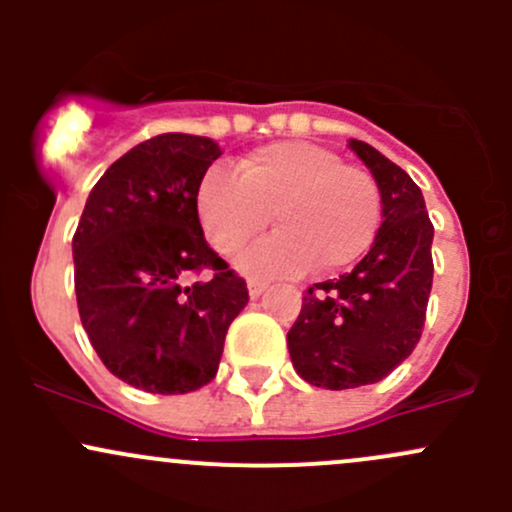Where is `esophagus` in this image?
I'll list each match as a JSON object with an SVG mask.
<instances>
[{
  "mask_svg": "<svg viewBox=\"0 0 512 512\" xmlns=\"http://www.w3.org/2000/svg\"><path fill=\"white\" fill-rule=\"evenodd\" d=\"M265 289H267V282L265 280H247V292H250L252 299L260 297V294L265 292Z\"/></svg>",
  "mask_w": 512,
  "mask_h": 512,
  "instance_id": "obj_1",
  "label": "esophagus"
}]
</instances>
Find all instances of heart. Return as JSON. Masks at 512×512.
I'll return each instance as SVG.
<instances>
[{
  "label": "heart",
  "instance_id": "heart-1",
  "mask_svg": "<svg viewBox=\"0 0 512 512\" xmlns=\"http://www.w3.org/2000/svg\"><path fill=\"white\" fill-rule=\"evenodd\" d=\"M195 213L210 245L235 255L255 240L270 215L280 227L240 257L250 275L339 272L359 260L381 223L376 180L344 165L329 148L304 141L267 143L232 170L210 168L195 190Z\"/></svg>",
  "mask_w": 512,
  "mask_h": 512
}]
</instances>
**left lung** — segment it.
Wrapping results in <instances>:
<instances>
[{
    "instance_id": "obj_1",
    "label": "left lung",
    "mask_w": 512,
    "mask_h": 512,
    "mask_svg": "<svg viewBox=\"0 0 512 512\" xmlns=\"http://www.w3.org/2000/svg\"><path fill=\"white\" fill-rule=\"evenodd\" d=\"M349 148L379 185L384 223L352 272L307 289L287 332L297 374L332 391L376 384L414 352L433 282L421 188L369 143L352 138Z\"/></svg>"
}]
</instances>
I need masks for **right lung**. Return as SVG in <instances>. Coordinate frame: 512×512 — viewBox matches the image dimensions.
Instances as JSON below:
<instances>
[{
    "mask_svg": "<svg viewBox=\"0 0 512 512\" xmlns=\"http://www.w3.org/2000/svg\"><path fill=\"white\" fill-rule=\"evenodd\" d=\"M218 143L163 133L98 178L76 227L79 317L103 366L148 394H188L218 374L247 285L205 242L195 190ZM213 269V281L191 283Z\"/></svg>",
    "mask_w": 512,
    "mask_h": 512,
    "instance_id": "1",
    "label": "right lung"
}]
</instances>
